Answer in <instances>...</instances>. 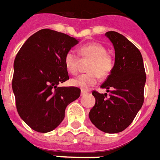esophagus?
I'll return each mask as SVG.
<instances>
[{"instance_id": "obj_1", "label": "esophagus", "mask_w": 160, "mask_h": 160, "mask_svg": "<svg viewBox=\"0 0 160 160\" xmlns=\"http://www.w3.org/2000/svg\"><path fill=\"white\" fill-rule=\"evenodd\" d=\"M80 94H81V96H84V95H85V94H87V91H85V90H81Z\"/></svg>"}]
</instances>
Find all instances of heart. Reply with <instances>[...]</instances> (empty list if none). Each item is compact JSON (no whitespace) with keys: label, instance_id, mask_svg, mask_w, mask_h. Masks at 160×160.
<instances>
[{"label":"heart","instance_id":"1","mask_svg":"<svg viewBox=\"0 0 160 160\" xmlns=\"http://www.w3.org/2000/svg\"><path fill=\"white\" fill-rule=\"evenodd\" d=\"M81 58H90L88 73L81 74L73 78L70 83L73 86L82 90H88L96 85L99 77H106L110 75L113 68V62L106 48L98 42H90L80 48ZM64 66L70 74H75L79 66V57L73 50H69L64 57Z\"/></svg>","mask_w":160,"mask_h":160}]
</instances>
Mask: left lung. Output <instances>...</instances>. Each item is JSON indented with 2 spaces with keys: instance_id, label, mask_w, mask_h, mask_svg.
Masks as SVG:
<instances>
[{
  "instance_id": "left-lung-1",
  "label": "left lung",
  "mask_w": 160,
  "mask_h": 160,
  "mask_svg": "<svg viewBox=\"0 0 160 160\" xmlns=\"http://www.w3.org/2000/svg\"><path fill=\"white\" fill-rule=\"evenodd\" d=\"M105 35L115 49L112 70L101 86L109 95L92 92L96 103L89 118L101 131L117 133L126 129L141 109L146 75L142 54L133 43L117 32Z\"/></svg>"
}]
</instances>
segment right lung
I'll list each match as a JSON object with an SVG mask.
<instances>
[{
    "label": "right lung",
    "instance_id": "1",
    "mask_svg": "<svg viewBox=\"0 0 160 160\" xmlns=\"http://www.w3.org/2000/svg\"><path fill=\"white\" fill-rule=\"evenodd\" d=\"M79 40L50 29L28 38L16 56L12 91L20 118L32 129L48 132L64 118L67 106L80 97L77 87H58L69 80L64 57Z\"/></svg>",
    "mask_w": 160,
    "mask_h": 160
}]
</instances>
